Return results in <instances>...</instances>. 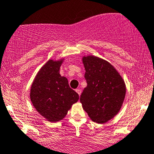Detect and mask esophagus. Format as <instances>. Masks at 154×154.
<instances>
[{
  "label": "esophagus",
  "instance_id": "esophagus-1",
  "mask_svg": "<svg viewBox=\"0 0 154 154\" xmlns=\"http://www.w3.org/2000/svg\"><path fill=\"white\" fill-rule=\"evenodd\" d=\"M76 92L77 93V94H79V96H80L81 93H82V91H81L80 89H76Z\"/></svg>",
  "mask_w": 154,
  "mask_h": 154
}]
</instances>
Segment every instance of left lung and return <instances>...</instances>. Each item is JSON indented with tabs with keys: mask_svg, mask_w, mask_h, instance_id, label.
<instances>
[{
	"mask_svg": "<svg viewBox=\"0 0 154 154\" xmlns=\"http://www.w3.org/2000/svg\"><path fill=\"white\" fill-rule=\"evenodd\" d=\"M87 87L80 96L82 107L90 118L104 124L119 112L126 95V86L116 69L95 56L83 57Z\"/></svg>",
	"mask_w": 154,
	"mask_h": 154,
	"instance_id": "obj_1",
	"label": "left lung"
}]
</instances>
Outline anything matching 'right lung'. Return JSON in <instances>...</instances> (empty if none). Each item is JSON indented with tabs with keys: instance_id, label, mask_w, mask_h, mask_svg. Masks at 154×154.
I'll return each mask as SVG.
<instances>
[{
	"instance_id": "obj_1",
	"label": "right lung",
	"mask_w": 154,
	"mask_h": 154,
	"mask_svg": "<svg viewBox=\"0 0 154 154\" xmlns=\"http://www.w3.org/2000/svg\"><path fill=\"white\" fill-rule=\"evenodd\" d=\"M62 60H48L37 74L30 89L32 104L42 116L56 122L66 116L79 99V95L69 87L66 77L59 74Z\"/></svg>"
}]
</instances>
